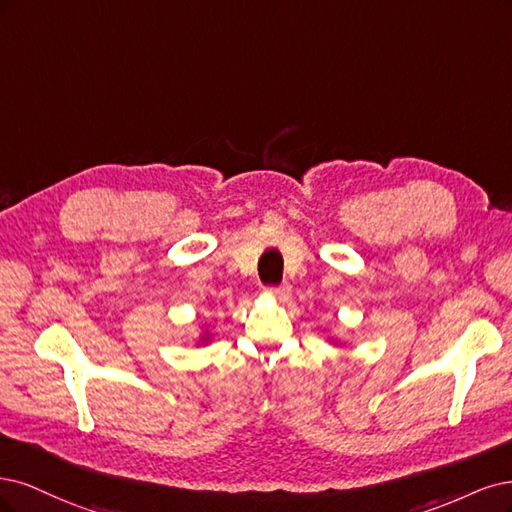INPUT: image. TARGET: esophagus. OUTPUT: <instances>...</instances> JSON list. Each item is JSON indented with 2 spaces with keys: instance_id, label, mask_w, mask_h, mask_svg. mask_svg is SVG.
I'll list each match as a JSON object with an SVG mask.
<instances>
[{
  "instance_id": "esophagus-1",
  "label": "esophagus",
  "mask_w": 512,
  "mask_h": 512,
  "mask_svg": "<svg viewBox=\"0 0 512 512\" xmlns=\"http://www.w3.org/2000/svg\"><path fill=\"white\" fill-rule=\"evenodd\" d=\"M268 291L274 295L276 300H287L291 295V285L289 283H280V285H274V287H268Z\"/></svg>"
}]
</instances>
